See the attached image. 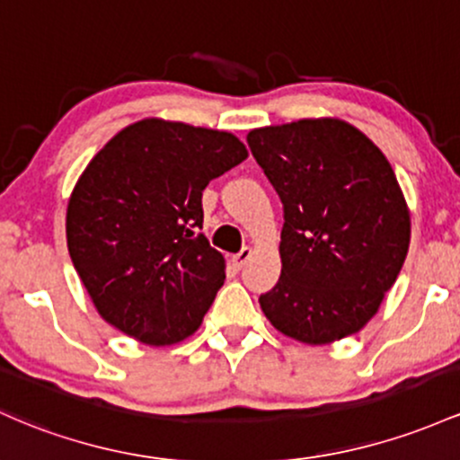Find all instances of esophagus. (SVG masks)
Here are the masks:
<instances>
[{
  "instance_id": "34e87169",
  "label": "esophagus",
  "mask_w": 460,
  "mask_h": 460,
  "mask_svg": "<svg viewBox=\"0 0 460 460\" xmlns=\"http://www.w3.org/2000/svg\"><path fill=\"white\" fill-rule=\"evenodd\" d=\"M251 255H253V249H249V246H246V249H242L240 253H235L234 257H231V261H234L235 269H242V266L251 260Z\"/></svg>"
}]
</instances>
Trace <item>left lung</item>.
<instances>
[{"instance_id": "1", "label": "left lung", "mask_w": 460, "mask_h": 460, "mask_svg": "<svg viewBox=\"0 0 460 460\" xmlns=\"http://www.w3.org/2000/svg\"><path fill=\"white\" fill-rule=\"evenodd\" d=\"M284 203L281 277L260 296L281 334L327 345L360 332L395 284L411 211L382 150L336 118L246 135Z\"/></svg>"}]
</instances>
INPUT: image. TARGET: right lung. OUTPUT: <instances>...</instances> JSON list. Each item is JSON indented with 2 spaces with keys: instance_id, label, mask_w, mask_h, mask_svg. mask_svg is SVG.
Wrapping results in <instances>:
<instances>
[{
  "instance_id": "1",
  "label": "right lung",
  "mask_w": 460,
  "mask_h": 460,
  "mask_svg": "<svg viewBox=\"0 0 460 460\" xmlns=\"http://www.w3.org/2000/svg\"><path fill=\"white\" fill-rule=\"evenodd\" d=\"M249 156L225 130L148 118L100 150L69 196L67 249L104 321L146 345L185 341L225 284L203 190Z\"/></svg>"
}]
</instances>
